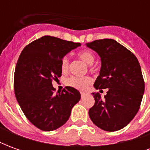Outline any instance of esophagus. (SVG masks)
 Here are the masks:
<instances>
[{"instance_id": "esophagus-1", "label": "esophagus", "mask_w": 150, "mask_h": 150, "mask_svg": "<svg viewBox=\"0 0 150 150\" xmlns=\"http://www.w3.org/2000/svg\"><path fill=\"white\" fill-rule=\"evenodd\" d=\"M80 94H81V96H84V95H85V93H83V92H81Z\"/></svg>"}]
</instances>
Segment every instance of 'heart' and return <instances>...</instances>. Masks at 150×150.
<instances>
[{
  "label": "heart",
  "mask_w": 150,
  "mask_h": 150,
  "mask_svg": "<svg viewBox=\"0 0 150 150\" xmlns=\"http://www.w3.org/2000/svg\"><path fill=\"white\" fill-rule=\"evenodd\" d=\"M77 55L82 61H83L88 65H91L95 61V55L89 50H83L77 54ZM60 67L62 73H67L69 70V59L67 57H62L60 61ZM66 85L77 89L79 91H85L89 86L92 83V79L88 76L84 77H76L71 76L66 79Z\"/></svg>",
  "instance_id": "1"
}]
</instances>
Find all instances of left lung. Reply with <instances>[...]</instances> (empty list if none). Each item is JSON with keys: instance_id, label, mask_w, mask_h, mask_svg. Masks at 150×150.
I'll list each match as a JSON object with an SVG mask.
<instances>
[{"instance_id": "obj_1", "label": "left lung", "mask_w": 150, "mask_h": 150, "mask_svg": "<svg viewBox=\"0 0 150 150\" xmlns=\"http://www.w3.org/2000/svg\"><path fill=\"white\" fill-rule=\"evenodd\" d=\"M87 46L101 59L95 88H108L104 99L99 93H92L95 104L89 109V116L103 130H120L134 118L141 106L145 82L140 63L130 50L113 39L95 40Z\"/></svg>"}]
</instances>
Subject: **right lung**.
I'll list each match as a JSON object with an SVG mask.
<instances>
[{"instance_id": "add662e5", "label": "right lung", "mask_w": 150, "mask_h": 150, "mask_svg": "<svg viewBox=\"0 0 150 150\" xmlns=\"http://www.w3.org/2000/svg\"><path fill=\"white\" fill-rule=\"evenodd\" d=\"M80 45L43 36L21 51L14 72L15 96L25 116L38 129H59L67 121L72 108L80 100V93L75 88L66 87L55 94L52 85L53 80L62 75V57Z\"/></svg>"}]
</instances>
